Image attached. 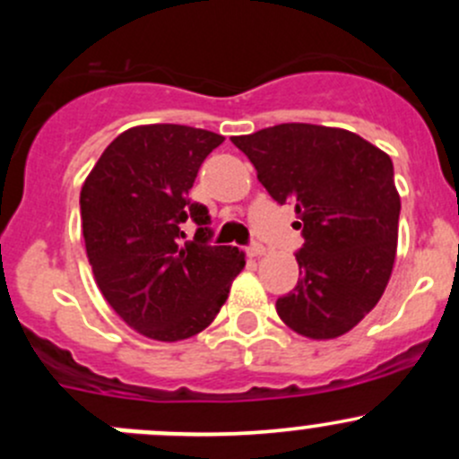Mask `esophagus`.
Listing matches in <instances>:
<instances>
[{"label": "esophagus", "mask_w": 459, "mask_h": 459, "mask_svg": "<svg viewBox=\"0 0 459 459\" xmlns=\"http://www.w3.org/2000/svg\"><path fill=\"white\" fill-rule=\"evenodd\" d=\"M247 253H248V257L257 259V257H264V255H266V248H264L262 244H253V247H248V248H247Z\"/></svg>", "instance_id": "1"}]
</instances>
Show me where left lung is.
Masks as SVG:
<instances>
[{
  "mask_svg": "<svg viewBox=\"0 0 459 459\" xmlns=\"http://www.w3.org/2000/svg\"><path fill=\"white\" fill-rule=\"evenodd\" d=\"M277 204H295L299 280L277 316L311 340H335L382 298L397 251L400 193L391 157L344 128L280 124L230 140Z\"/></svg>",
  "mask_w": 459,
  "mask_h": 459,
  "instance_id": "obj_1",
  "label": "left lung"
}]
</instances>
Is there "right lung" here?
Returning <instances> with one entry per match:
<instances>
[{
  "label": "right lung",
  "instance_id": "right-lung-1",
  "mask_svg": "<svg viewBox=\"0 0 459 459\" xmlns=\"http://www.w3.org/2000/svg\"><path fill=\"white\" fill-rule=\"evenodd\" d=\"M217 133L143 124L108 143L80 193L86 255L106 302L148 340L179 342L215 319L247 259L211 247L206 206L188 200ZM198 233L186 240L181 224Z\"/></svg>",
  "mask_w": 459,
  "mask_h": 459
}]
</instances>
